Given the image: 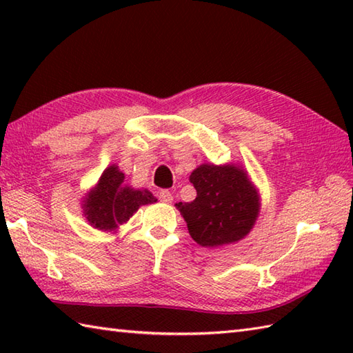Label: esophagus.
Masks as SVG:
<instances>
[{
	"mask_svg": "<svg viewBox=\"0 0 353 353\" xmlns=\"http://www.w3.org/2000/svg\"><path fill=\"white\" fill-rule=\"evenodd\" d=\"M157 197H159V200L163 201V203H171L172 201V194L168 190H162L157 192Z\"/></svg>",
	"mask_w": 353,
	"mask_h": 353,
	"instance_id": "1",
	"label": "esophagus"
}]
</instances>
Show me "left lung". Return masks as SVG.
<instances>
[{
  "mask_svg": "<svg viewBox=\"0 0 353 353\" xmlns=\"http://www.w3.org/2000/svg\"><path fill=\"white\" fill-rule=\"evenodd\" d=\"M190 182L197 191L196 200L179 201L176 208L194 241L214 249L250 234L261 211V197L243 165L205 162L191 172Z\"/></svg>",
  "mask_w": 353,
  "mask_h": 353,
  "instance_id": "1",
  "label": "left lung"
}]
</instances>
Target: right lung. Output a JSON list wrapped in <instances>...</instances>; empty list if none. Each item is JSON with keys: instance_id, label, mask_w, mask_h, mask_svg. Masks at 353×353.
I'll list each match as a JSON object with an SVG mask.
<instances>
[{"instance_id": "obj_1", "label": "right lung", "mask_w": 353, "mask_h": 353, "mask_svg": "<svg viewBox=\"0 0 353 353\" xmlns=\"http://www.w3.org/2000/svg\"><path fill=\"white\" fill-rule=\"evenodd\" d=\"M124 177L118 165H109L97 185L81 200L83 216L94 229L115 234L141 206L157 201L148 190H134L127 185Z\"/></svg>"}]
</instances>
